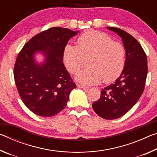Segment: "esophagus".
<instances>
[{
	"mask_svg": "<svg viewBox=\"0 0 157 157\" xmlns=\"http://www.w3.org/2000/svg\"><path fill=\"white\" fill-rule=\"evenodd\" d=\"M77 86H78V87H79V88H82V89H89V86H85V85L78 84V85H77Z\"/></svg>",
	"mask_w": 157,
	"mask_h": 157,
	"instance_id": "1",
	"label": "esophagus"
}]
</instances>
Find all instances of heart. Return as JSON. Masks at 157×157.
Here are the masks:
<instances>
[{"mask_svg":"<svg viewBox=\"0 0 157 157\" xmlns=\"http://www.w3.org/2000/svg\"><path fill=\"white\" fill-rule=\"evenodd\" d=\"M89 58V68L76 77L79 82L96 84L113 82L121 75L125 66L126 50L122 44L113 41L106 33L89 31L78 39V46L66 45L63 61L67 70L77 74L84 65V59Z\"/></svg>","mask_w":157,"mask_h":157,"instance_id":"b5f03b06","label":"heart"}]
</instances>
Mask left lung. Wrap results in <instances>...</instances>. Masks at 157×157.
Here are the masks:
<instances>
[{
	"mask_svg": "<svg viewBox=\"0 0 157 157\" xmlns=\"http://www.w3.org/2000/svg\"><path fill=\"white\" fill-rule=\"evenodd\" d=\"M107 28L122 38L126 50L125 66L113 84L101 90L100 99L92 107L101 118L113 120L128 112L141 96L147 78V60L141 45L134 36L121 28Z\"/></svg>",
	"mask_w": 157,
	"mask_h": 157,
	"instance_id": "left-lung-1",
	"label": "left lung"
}]
</instances>
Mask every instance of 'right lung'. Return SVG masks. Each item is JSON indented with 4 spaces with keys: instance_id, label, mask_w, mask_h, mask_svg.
I'll return each instance as SVG.
<instances>
[{
    "instance_id": "add662e5",
    "label": "right lung",
    "mask_w": 157,
    "mask_h": 157,
    "mask_svg": "<svg viewBox=\"0 0 157 157\" xmlns=\"http://www.w3.org/2000/svg\"><path fill=\"white\" fill-rule=\"evenodd\" d=\"M75 32L54 27L36 34L18 52L14 66L17 91L32 112L42 117L57 115L66 107L76 84L63 63V50ZM41 51L46 62L36 65L33 55Z\"/></svg>"
}]
</instances>
